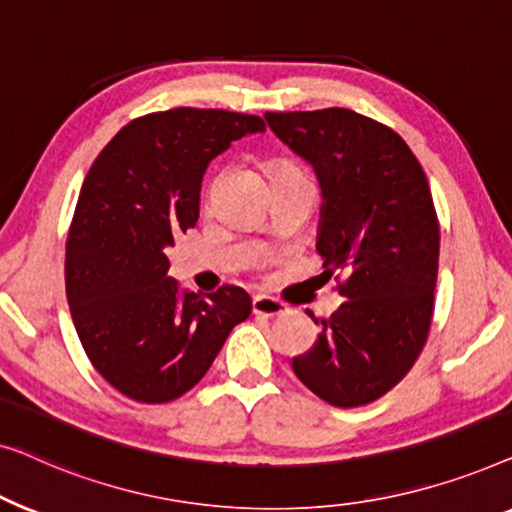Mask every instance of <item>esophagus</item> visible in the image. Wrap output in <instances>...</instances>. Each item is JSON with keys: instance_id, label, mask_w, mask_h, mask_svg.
Wrapping results in <instances>:
<instances>
[{"instance_id": "obj_1", "label": "esophagus", "mask_w": 512, "mask_h": 512, "mask_svg": "<svg viewBox=\"0 0 512 512\" xmlns=\"http://www.w3.org/2000/svg\"><path fill=\"white\" fill-rule=\"evenodd\" d=\"M253 313L264 315V318H276V315L287 313V306L283 304V301L266 297V294H259V297L253 299Z\"/></svg>"}]
</instances>
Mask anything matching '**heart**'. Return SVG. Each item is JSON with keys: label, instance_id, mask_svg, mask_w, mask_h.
Listing matches in <instances>:
<instances>
[{"label": "heart", "instance_id": "obj_1", "mask_svg": "<svg viewBox=\"0 0 512 512\" xmlns=\"http://www.w3.org/2000/svg\"><path fill=\"white\" fill-rule=\"evenodd\" d=\"M266 174H269L271 181H278V178H306V174L297 167V164L287 160L269 162L266 164Z\"/></svg>", "mask_w": 512, "mask_h": 512}]
</instances>
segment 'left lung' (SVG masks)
Segmentation results:
<instances>
[{
    "label": "left lung",
    "mask_w": 512,
    "mask_h": 512,
    "mask_svg": "<svg viewBox=\"0 0 512 512\" xmlns=\"http://www.w3.org/2000/svg\"><path fill=\"white\" fill-rule=\"evenodd\" d=\"M280 141L313 164L322 187L318 253L345 301L297 378L338 408L390 392L427 343L441 229L422 164L383 122L350 109L264 113Z\"/></svg>",
    "instance_id": "8db88e82"
}]
</instances>
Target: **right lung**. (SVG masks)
<instances>
[{"mask_svg":"<svg viewBox=\"0 0 512 512\" xmlns=\"http://www.w3.org/2000/svg\"><path fill=\"white\" fill-rule=\"evenodd\" d=\"M264 129L257 115L222 109L148 113L122 127L85 176L64 257L67 301L85 355L125 397H183L253 311L241 287L181 290L167 253L197 225L208 162Z\"/></svg>","mask_w":512,"mask_h":512,"instance_id":"add662e5","label":"right lung"}]
</instances>
